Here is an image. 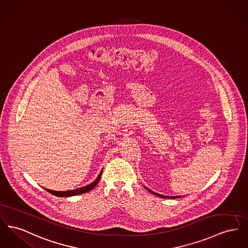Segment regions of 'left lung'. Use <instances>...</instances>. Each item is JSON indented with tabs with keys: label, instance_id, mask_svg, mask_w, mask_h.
Wrapping results in <instances>:
<instances>
[{
	"label": "left lung",
	"instance_id": "1",
	"mask_svg": "<svg viewBox=\"0 0 248 248\" xmlns=\"http://www.w3.org/2000/svg\"><path fill=\"white\" fill-rule=\"evenodd\" d=\"M149 190V192L150 193H152L153 195H156V196H158V197H160V198H179V197H171V198H169V197H166V196H163V195H159V194H157V193H155V192H153V191H151V190H149V189H148Z\"/></svg>",
	"mask_w": 248,
	"mask_h": 248
}]
</instances>
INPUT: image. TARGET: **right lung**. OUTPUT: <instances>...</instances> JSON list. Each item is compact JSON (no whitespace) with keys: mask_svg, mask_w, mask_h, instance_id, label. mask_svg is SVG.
Returning a JSON list of instances; mask_svg holds the SVG:
<instances>
[{"mask_svg":"<svg viewBox=\"0 0 248 248\" xmlns=\"http://www.w3.org/2000/svg\"><path fill=\"white\" fill-rule=\"evenodd\" d=\"M101 174H102V171L99 173V177L97 178V180H96L95 182H92L91 184H88V185H86V186H84V187L78 188V189H75V190H70V191H66V192H57V191H52V190H49V189H46V188H45V189H46L47 192H49L51 195H54V196L60 197V198H62V197H72V196H76V195H81V194H83V193H87V192H89V191H91L92 189L95 188V186L98 184V182H99V180H100Z\"/></svg>","mask_w":248,"mask_h":248,"instance_id":"right-lung-1","label":"right lung"}]
</instances>
